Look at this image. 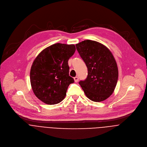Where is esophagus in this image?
<instances>
[{
	"instance_id": "obj_1",
	"label": "esophagus",
	"mask_w": 147,
	"mask_h": 147,
	"mask_svg": "<svg viewBox=\"0 0 147 147\" xmlns=\"http://www.w3.org/2000/svg\"><path fill=\"white\" fill-rule=\"evenodd\" d=\"M78 79H79V78H78V77H77V76H76V77H75L74 78V81H75L76 82H77L78 81Z\"/></svg>"
}]
</instances>
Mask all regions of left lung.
Here are the masks:
<instances>
[{
	"label": "left lung",
	"mask_w": 147,
	"mask_h": 147,
	"mask_svg": "<svg viewBox=\"0 0 147 147\" xmlns=\"http://www.w3.org/2000/svg\"><path fill=\"white\" fill-rule=\"evenodd\" d=\"M87 67L86 79L79 81L86 95L91 100L101 102L113 92L118 79V69L111 51L103 45L85 40L76 45Z\"/></svg>",
	"instance_id": "obj_1"
}]
</instances>
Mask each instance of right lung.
Masks as SVG:
<instances>
[{
    "label": "right lung",
    "instance_id": "add662e5",
    "mask_svg": "<svg viewBox=\"0 0 147 147\" xmlns=\"http://www.w3.org/2000/svg\"><path fill=\"white\" fill-rule=\"evenodd\" d=\"M76 51L74 45L53 44L42 51L34 60L30 81L35 96L49 105L63 100L68 87L74 82L69 76L68 60Z\"/></svg>",
    "mask_w": 147,
    "mask_h": 147
}]
</instances>
